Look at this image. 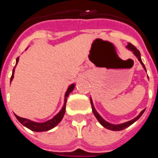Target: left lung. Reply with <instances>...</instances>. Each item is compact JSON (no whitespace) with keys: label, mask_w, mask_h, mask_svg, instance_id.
<instances>
[{"label":"left lung","mask_w":158,"mask_h":158,"mask_svg":"<svg viewBox=\"0 0 158 158\" xmlns=\"http://www.w3.org/2000/svg\"><path fill=\"white\" fill-rule=\"evenodd\" d=\"M127 47L129 50H131V51H133V53L135 54V56L138 58V59L139 60V62H141V64L142 65V66H143V68H144L145 69H146V67H145L144 64H143V62H142V59H141V54L140 52H139V51L138 50V49L136 48V47H135V46L133 45V44H131V43H129L127 46ZM90 101H91V104H92V108H93V114H94V115L96 116V118H97V120L100 122V123L101 124L102 126H104V127L107 128V129L108 130H111V131H122V130H124V129H126L127 127H128L129 126H131V124H133L135 122L136 120H138L139 118H140L141 116H142V115L143 114V112L145 111V109L144 110H142V112L139 114L138 116L136 117V118H135L134 119H132V120L129 121V122H127L125 123H123V124H119V125H113V124H111L109 123H107L106 122L105 120H104V118H102L101 116H100V115H99L98 113L96 112V111L95 110L94 107H93V102H92V100H90Z\"/></svg>","instance_id":"8db88e82"}]
</instances>
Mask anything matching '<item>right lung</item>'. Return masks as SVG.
<instances>
[{
  "mask_svg": "<svg viewBox=\"0 0 158 158\" xmlns=\"http://www.w3.org/2000/svg\"><path fill=\"white\" fill-rule=\"evenodd\" d=\"M18 61H19V58H16V63L17 64ZM14 70H15V68L12 70V77H11V80H12L14 75ZM74 89V85H71L69 88H68V90L66 91L65 95V103H64L63 107L62 108V110L59 111L58 115H56L52 119H50V120L47 121L45 123H35L32 122V121L29 120V119H27V118H22V117H19L18 115H16V118H17L19 122L20 123H22L23 126H25L26 127H27L28 129L31 130L33 131H36V132H41V131H49V130L52 129L53 127L56 126L57 124L59 123L60 121L62 120V118L64 116V114L65 112V104H66L67 101V97L69 95V93L73 90Z\"/></svg>",
  "mask_w": 158,
  "mask_h": 158,
  "instance_id": "obj_1",
  "label": "right lung"
}]
</instances>
